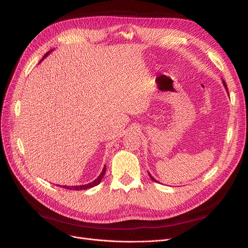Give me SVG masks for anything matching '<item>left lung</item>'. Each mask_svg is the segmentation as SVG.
Returning <instances> with one entry per match:
<instances>
[{
    "label": "left lung",
    "instance_id": "left-lung-1",
    "mask_svg": "<svg viewBox=\"0 0 248 248\" xmlns=\"http://www.w3.org/2000/svg\"><path fill=\"white\" fill-rule=\"evenodd\" d=\"M222 82H223V85H224V87H225V89H226V91H227V93H228V89H227V85H226V83H225V81L224 80H222ZM149 176H150V178L154 181V182H157V183H158V181L157 180H155L150 173H149Z\"/></svg>",
    "mask_w": 248,
    "mask_h": 248
}]
</instances>
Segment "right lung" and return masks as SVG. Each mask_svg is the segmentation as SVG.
<instances>
[{
    "instance_id": "right-lung-1",
    "label": "right lung",
    "mask_w": 248,
    "mask_h": 248,
    "mask_svg": "<svg viewBox=\"0 0 248 248\" xmlns=\"http://www.w3.org/2000/svg\"><path fill=\"white\" fill-rule=\"evenodd\" d=\"M53 51V50H50V51H48L47 53L44 55V57L41 59V61H43V59H45L51 52ZM106 170H107V166L104 165V167H103V169H102V171H101V173L99 174V176L94 180V181H93L91 182V183H88V184H84V185H76V186H62V185H60V187H63V188H65V189H68V190H75V191H79V190H86V189H90V188H93V187H94V186H97L100 182H101V180H102V178H103V176H104V174H106Z\"/></svg>"
}]
</instances>
